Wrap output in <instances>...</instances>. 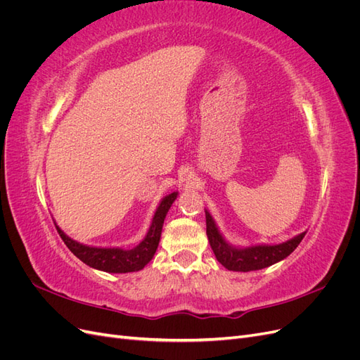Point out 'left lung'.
<instances>
[{"mask_svg":"<svg viewBox=\"0 0 360 360\" xmlns=\"http://www.w3.org/2000/svg\"><path fill=\"white\" fill-rule=\"evenodd\" d=\"M205 225L207 237H209V242L216 259L219 261L225 269L233 271H252L274 266L278 261L287 258L292 250L299 246L302 238L307 234V231L300 233L290 238V240L278 245L261 243L240 248L225 240V237L219 231V228H217L209 210H205Z\"/></svg>","mask_w":360,"mask_h":360,"instance_id":"8db88e82","label":"left lung"}]
</instances>
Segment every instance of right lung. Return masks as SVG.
<instances>
[{
    "label": "right lung",
    "instance_id": "1",
    "mask_svg": "<svg viewBox=\"0 0 360 360\" xmlns=\"http://www.w3.org/2000/svg\"><path fill=\"white\" fill-rule=\"evenodd\" d=\"M177 195L179 192H172L160 200L146 237L132 249L84 245L70 238L58 225L57 230L63 238V242L86 266L96 270L106 271V274H129V271H138L144 269L150 263L151 258L155 257L160 240L163 221H165L172 202L177 200Z\"/></svg>",
    "mask_w": 360,
    "mask_h": 360
}]
</instances>
